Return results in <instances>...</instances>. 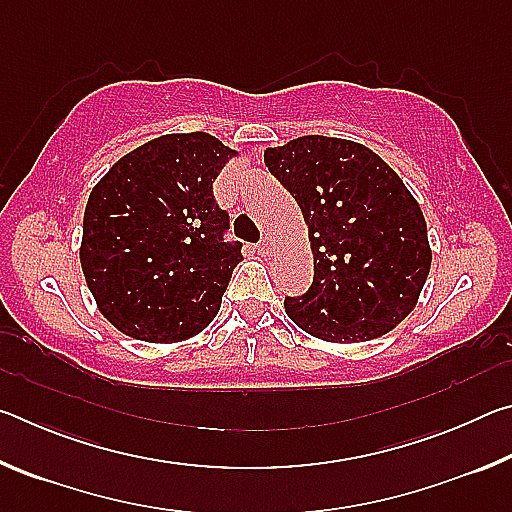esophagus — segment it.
Listing matches in <instances>:
<instances>
[{
    "instance_id": "1",
    "label": "esophagus",
    "mask_w": 512,
    "mask_h": 512,
    "mask_svg": "<svg viewBox=\"0 0 512 512\" xmlns=\"http://www.w3.org/2000/svg\"><path fill=\"white\" fill-rule=\"evenodd\" d=\"M271 250H273V241L268 239V237H264V239L257 244V253H259V255H268V253H271Z\"/></svg>"
}]
</instances>
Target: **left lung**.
Returning a JSON list of instances; mask_svg holds the SVG:
<instances>
[{
    "label": "left lung",
    "instance_id": "8db88e82",
    "mask_svg": "<svg viewBox=\"0 0 512 512\" xmlns=\"http://www.w3.org/2000/svg\"><path fill=\"white\" fill-rule=\"evenodd\" d=\"M264 162L309 228L314 282L284 298L307 334L361 343L411 314L431 268L427 223L400 176L363 144L307 135Z\"/></svg>",
    "mask_w": 512,
    "mask_h": 512
}]
</instances>
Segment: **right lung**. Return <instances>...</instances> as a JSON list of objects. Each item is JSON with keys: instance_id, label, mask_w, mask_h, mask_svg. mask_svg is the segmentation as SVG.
I'll use <instances>...</instances> for the list:
<instances>
[{"instance_id": "1", "label": "right lung", "mask_w": 512, "mask_h": 512, "mask_svg": "<svg viewBox=\"0 0 512 512\" xmlns=\"http://www.w3.org/2000/svg\"><path fill=\"white\" fill-rule=\"evenodd\" d=\"M235 151L207 133L162 135L124 155L92 189L81 266L119 332L151 343L194 336L219 314L241 241L214 180Z\"/></svg>"}]
</instances>
